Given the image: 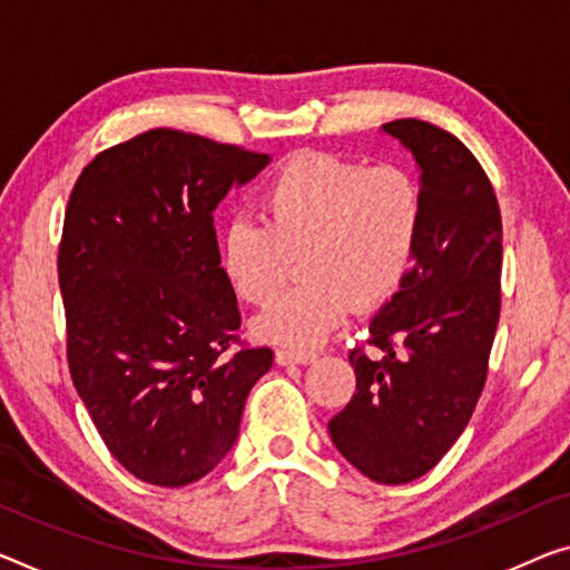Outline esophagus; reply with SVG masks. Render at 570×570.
I'll list each match as a JSON object with an SVG mask.
<instances>
[{
	"label": "esophagus",
	"instance_id": "esophagus-1",
	"mask_svg": "<svg viewBox=\"0 0 570 570\" xmlns=\"http://www.w3.org/2000/svg\"><path fill=\"white\" fill-rule=\"evenodd\" d=\"M277 364L287 366V364H311L315 362L313 352H303V348H277Z\"/></svg>",
	"mask_w": 570,
	"mask_h": 570
}]
</instances>
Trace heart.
<instances>
[{"mask_svg": "<svg viewBox=\"0 0 570 570\" xmlns=\"http://www.w3.org/2000/svg\"><path fill=\"white\" fill-rule=\"evenodd\" d=\"M262 218L224 229L222 267L239 297L269 305L301 257L303 283L257 318L259 336L318 346L356 308H374L413 267L425 218L423 186L407 168L334 155H297L262 196Z\"/></svg>", "mask_w": 570, "mask_h": 570, "instance_id": "heart-1", "label": "heart"}]
</instances>
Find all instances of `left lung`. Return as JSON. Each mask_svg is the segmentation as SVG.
Wrapping results in <instances>:
<instances>
[{
    "mask_svg": "<svg viewBox=\"0 0 570 570\" xmlns=\"http://www.w3.org/2000/svg\"><path fill=\"white\" fill-rule=\"evenodd\" d=\"M382 129L415 157L423 232L400 291L370 323L374 354L348 352L356 392L328 433L364 476L407 484L459 441L484 390L502 308V214L461 139L420 119Z\"/></svg>",
    "mask_w": 570,
    "mask_h": 570,
    "instance_id": "left-lung-1",
    "label": "left lung"
}]
</instances>
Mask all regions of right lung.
<instances>
[{
  "label": "right lung",
  "mask_w": 570,
  "mask_h": 570,
  "mask_svg": "<svg viewBox=\"0 0 570 570\" xmlns=\"http://www.w3.org/2000/svg\"><path fill=\"white\" fill-rule=\"evenodd\" d=\"M267 163L160 127L96 155L68 198V370L111 456L147 484L186 487L218 466L273 366V348L242 344L214 229L222 198Z\"/></svg>",
  "instance_id": "obj_1"
}]
</instances>
